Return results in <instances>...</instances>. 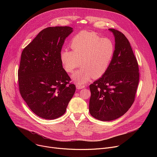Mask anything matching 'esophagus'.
I'll return each mask as SVG.
<instances>
[{
	"instance_id": "34e87169",
	"label": "esophagus",
	"mask_w": 157,
	"mask_h": 157,
	"mask_svg": "<svg viewBox=\"0 0 157 157\" xmlns=\"http://www.w3.org/2000/svg\"><path fill=\"white\" fill-rule=\"evenodd\" d=\"M76 88L78 89H83L84 87H86V86L84 85H82V84H76Z\"/></svg>"
}]
</instances>
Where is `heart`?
Here are the masks:
<instances>
[{"label": "heart", "mask_w": 157, "mask_h": 157, "mask_svg": "<svg viewBox=\"0 0 157 157\" xmlns=\"http://www.w3.org/2000/svg\"><path fill=\"white\" fill-rule=\"evenodd\" d=\"M70 47L60 53L63 68L71 73L81 65V68L72 75L78 84H84L94 76L98 78L107 71L115 52V44L108 38H101L93 32L81 31L71 39Z\"/></svg>", "instance_id": "obj_1"}]
</instances>
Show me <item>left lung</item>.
<instances>
[{"label":"left lung","mask_w":157,"mask_h":157,"mask_svg":"<svg viewBox=\"0 0 157 157\" xmlns=\"http://www.w3.org/2000/svg\"><path fill=\"white\" fill-rule=\"evenodd\" d=\"M115 36V52L105 73L89 85V113L101 121L115 120L126 113L135 101L139 82L137 59L125 36L110 29Z\"/></svg>","instance_id":"8db88e82"}]
</instances>
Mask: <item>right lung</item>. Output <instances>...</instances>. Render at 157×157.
I'll return each mask as SVG.
<instances>
[{
  "mask_svg": "<svg viewBox=\"0 0 157 157\" xmlns=\"http://www.w3.org/2000/svg\"><path fill=\"white\" fill-rule=\"evenodd\" d=\"M72 32L67 26L44 29L21 52L20 93L33 113L44 119L63 116L76 91L60 61L64 40Z\"/></svg>",
  "mask_w": 157,
  "mask_h": 157,
  "instance_id": "obj_1",
  "label": "right lung"
}]
</instances>
